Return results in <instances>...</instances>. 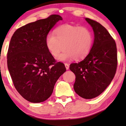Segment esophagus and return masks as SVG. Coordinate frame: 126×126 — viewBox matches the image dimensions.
Here are the masks:
<instances>
[{
  "instance_id": "esophagus-1",
  "label": "esophagus",
  "mask_w": 126,
  "mask_h": 126,
  "mask_svg": "<svg viewBox=\"0 0 126 126\" xmlns=\"http://www.w3.org/2000/svg\"><path fill=\"white\" fill-rule=\"evenodd\" d=\"M65 66L66 70H68L69 69V65L68 63H65Z\"/></svg>"
}]
</instances>
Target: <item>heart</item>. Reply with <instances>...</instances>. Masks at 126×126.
<instances>
[{"label": "heart", "instance_id": "obj_1", "mask_svg": "<svg viewBox=\"0 0 126 126\" xmlns=\"http://www.w3.org/2000/svg\"><path fill=\"white\" fill-rule=\"evenodd\" d=\"M54 34L50 32L46 36V45L54 57L60 61H68L85 58L92 49L94 37L91 31L85 27L64 24L58 26Z\"/></svg>", "mask_w": 126, "mask_h": 126}]
</instances>
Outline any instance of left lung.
I'll use <instances>...</instances> for the list:
<instances>
[{
    "label": "left lung",
    "mask_w": 126,
    "mask_h": 126,
    "mask_svg": "<svg viewBox=\"0 0 126 126\" xmlns=\"http://www.w3.org/2000/svg\"><path fill=\"white\" fill-rule=\"evenodd\" d=\"M92 27L94 41L89 54L78 63L70 65L76 76L73 88L84 99H91L103 93L110 85L116 73L118 60L114 39L101 24L85 18Z\"/></svg>",
    "instance_id": "8db88e82"
}]
</instances>
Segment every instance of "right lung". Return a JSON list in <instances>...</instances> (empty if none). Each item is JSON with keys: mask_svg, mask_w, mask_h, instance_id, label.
<instances>
[{"mask_svg": "<svg viewBox=\"0 0 126 126\" xmlns=\"http://www.w3.org/2000/svg\"><path fill=\"white\" fill-rule=\"evenodd\" d=\"M61 20L59 15H51L20 27L11 37L8 69L17 91L30 102L46 100L57 81L66 71L64 64L56 63L46 45L50 30Z\"/></svg>", "mask_w": 126, "mask_h": 126, "instance_id": "right-lung-1", "label": "right lung"}]
</instances>
